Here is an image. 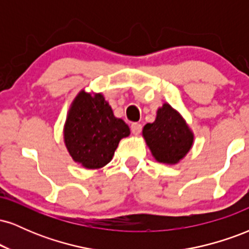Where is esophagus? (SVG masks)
I'll return each mask as SVG.
<instances>
[{"label":"esophagus","instance_id":"esophagus-1","mask_svg":"<svg viewBox=\"0 0 249 249\" xmlns=\"http://www.w3.org/2000/svg\"><path fill=\"white\" fill-rule=\"evenodd\" d=\"M142 124H139V123H132L131 124V132L133 134H139L142 132Z\"/></svg>","mask_w":249,"mask_h":249}]
</instances>
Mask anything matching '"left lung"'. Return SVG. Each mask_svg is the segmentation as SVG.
<instances>
[{
  "instance_id": "8db88e82",
  "label": "left lung",
  "mask_w": 249,
  "mask_h": 249,
  "mask_svg": "<svg viewBox=\"0 0 249 249\" xmlns=\"http://www.w3.org/2000/svg\"><path fill=\"white\" fill-rule=\"evenodd\" d=\"M142 134L154 158L166 164H176L184 158L193 142L186 123L168 104L159 108L156 121L145 125Z\"/></svg>"
}]
</instances>
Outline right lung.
I'll return each mask as SVG.
<instances>
[{
    "mask_svg": "<svg viewBox=\"0 0 249 249\" xmlns=\"http://www.w3.org/2000/svg\"><path fill=\"white\" fill-rule=\"evenodd\" d=\"M130 134L124 121L113 116L101 93L82 91L69 111L64 141L73 160L87 168H99L112 159L119 141Z\"/></svg>",
    "mask_w": 249,
    "mask_h": 249,
    "instance_id": "add662e5",
    "label": "right lung"
}]
</instances>
